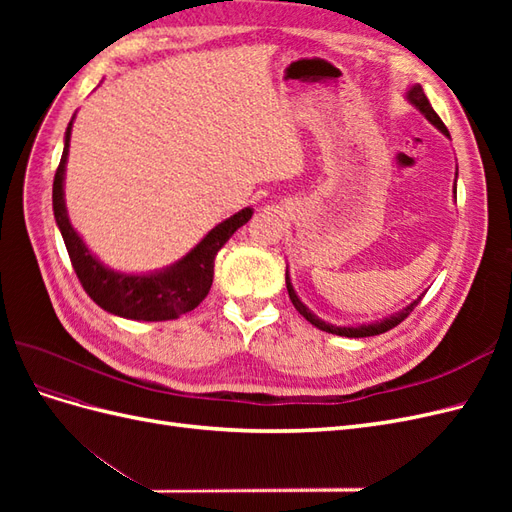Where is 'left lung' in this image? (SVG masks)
<instances>
[{"label": "left lung", "instance_id": "left-lung-1", "mask_svg": "<svg viewBox=\"0 0 512 512\" xmlns=\"http://www.w3.org/2000/svg\"><path fill=\"white\" fill-rule=\"evenodd\" d=\"M406 100L416 108V111H421V113L425 115V119L431 123L433 128L440 130L446 138H451V134H448V130H446V126L442 123V119H440V117L436 115V111H433V108H431V104H429V100H427V96H425V91H423L421 85H418V83L410 85L408 91H406ZM457 175H459V168L455 170L453 200H457ZM286 288H288V297H290L292 305L297 307V312H299L309 324H314V327L320 329V331H327V333H333V335H342V337H374V335L386 333L389 329L397 327V324H399L401 320L408 318L412 309L418 305V301H421L423 294H425V292L418 294V297H416L412 303H408L406 307H401L399 312H395V314H391V316H386V318H380V320H371V322H363V324H333V322H327V320H322L320 316H316V314L312 312V309H309V307L299 299L297 290H294V286H292L288 267H286Z\"/></svg>", "mask_w": 512, "mask_h": 512}]
</instances>
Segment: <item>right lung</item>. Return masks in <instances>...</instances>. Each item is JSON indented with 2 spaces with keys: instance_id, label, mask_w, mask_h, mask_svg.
Returning <instances> with one entry per match:
<instances>
[{
  "instance_id": "right-lung-1",
  "label": "right lung",
  "mask_w": 512,
  "mask_h": 512,
  "mask_svg": "<svg viewBox=\"0 0 512 512\" xmlns=\"http://www.w3.org/2000/svg\"><path fill=\"white\" fill-rule=\"evenodd\" d=\"M74 117L76 113L66 128L64 153H61V162L53 181V213L61 237H64L72 267L79 275L85 292L104 312L128 320L162 322L192 312L196 305L203 303L211 290L215 256L243 224L250 222L254 209L245 207L218 226H213L188 254L173 262V265L143 273L111 269L89 250L83 237L72 226L66 207L64 185Z\"/></svg>"
}]
</instances>
